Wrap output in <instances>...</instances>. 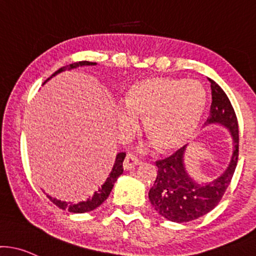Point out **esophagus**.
<instances>
[{
	"label": "esophagus",
	"instance_id": "1",
	"mask_svg": "<svg viewBox=\"0 0 256 256\" xmlns=\"http://www.w3.org/2000/svg\"><path fill=\"white\" fill-rule=\"evenodd\" d=\"M137 164H138V159H137L134 154H128L125 160H124L122 166L125 170H131L134 169Z\"/></svg>",
	"mask_w": 256,
	"mask_h": 256
}]
</instances>
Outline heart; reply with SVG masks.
Segmentation results:
<instances>
[{
	"mask_svg": "<svg viewBox=\"0 0 256 256\" xmlns=\"http://www.w3.org/2000/svg\"><path fill=\"white\" fill-rule=\"evenodd\" d=\"M206 106V92L196 80L148 78L128 88L122 109L116 114L122 134L136 128L143 119V132L160 152H171L186 144L196 134Z\"/></svg>",
	"mask_w": 256,
	"mask_h": 256,
	"instance_id": "b5f03b06",
	"label": "heart"
}]
</instances>
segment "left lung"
<instances>
[{"instance_id": "8db88e82", "label": "left lung", "mask_w": 256, "mask_h": 256, "mask_svg": "<svg viewBox=\"0 0 256 256\" xmlns=\"http://www.w3.org/2000/svg\"><path fill=\"white\" fill-rule=\"evenodd\" d=\"M212 106L206 125H220L230 131L233 141L232 156L226 170L212 181L199 184L184 165L186 146L168 158L158 160L156 182L150 190V202L159 215L172 222H188L212 212L226 192L238 162V122L234 109L215 81L210 80Z\"/></svg>"}]
</instances>
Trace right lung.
Instances as JSON below:
<instances>
[{
    "instance_id": "obj_1",
    "label": "right lung",
    "mask_w": 256,
    "mask_h": 256,
    "mask_svg": "<svg viewBox=\"0 0 256 256\" xmlns=\"http://www.w3.org/2000/svg\"><path fill=\"white\" fill-rule=\"evenodd\" d=\"M96 64L97 63H94V62H87V60L76 62V63L69 64V66H63V68L58 69L57 72H54V74H52V76H50V78L56 76V75L60 74V72H64V70L76 69V68H78V66H96ZM50 78H47L46 81H48ZM46 81H44V82H46ZM125 156H126L125 152H120V153L116 154V158H115L113 169H112L110 174H109V176L106 178L104 184L100 186V188H98V190H96V192L94 193V196H88L86 200L78 202V203H76V204H72V203H69V202H63V200H60V199H57V198H52L50 196H48L50 200L52 202L53 204H56V206L60 208V209L68 210V212H75V214H82V212H92V210H94L96 208L100 206V204H102L103 202H104L106 199L108 198L109 194H110L112 190H113V187H114L115 181H116L118 178L122 175V171H124L122 162H124V159H125Z\"/></svg>"
}]
</instances>
